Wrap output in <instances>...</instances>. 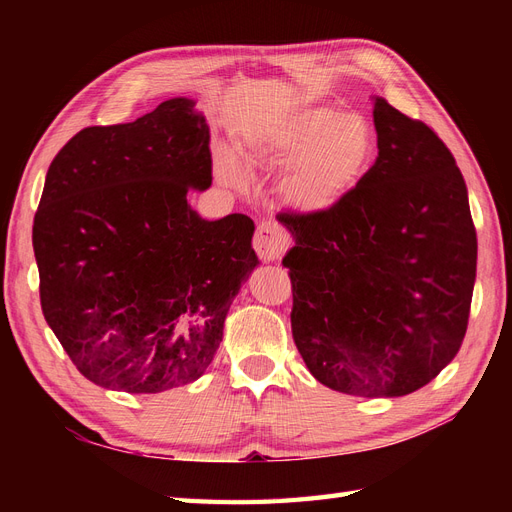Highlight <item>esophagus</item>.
<instances>
[{
	"label": "esophagus",
	"instance_id": "34e87169",
	"mask_svg": "<svg viewBox=\"0 0 512 512\" xmlns=\"http://www.w3.org/2000/svg\"><path fill=\"white\" fill-rule=\"evenodd\" d=\"M252 245L262 260L273 262V260H280L286 254V250L290 247V235L284 226H280L273 220H265L258 224Z\"/></svg>",
	"mask_w": 512,
	"mask_h": 512
}]
</instances>
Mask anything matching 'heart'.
<instances>
[{"label":"heart","instance_id":"obj_1","mask_svg":"<svg viewBox=\"0 0 512 512\" xmlns=\"http://www.w3.org/2000/svg\"><path fill=\"white\" fill-rule=\"evenodd\" d=\"M374 153V134L359 113H339L320 106L294 119L275 158L288 173L284 200L299 211H324L342 200L359 179Z\"/></svg>","mask_w":512,"mask_h":512}]
</instances>
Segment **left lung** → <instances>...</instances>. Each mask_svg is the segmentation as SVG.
<instances>
[{
	"mask_svg": "<svg viewBox=\"0 0 512 512\" xmlns=\"http://www.w3.org/2000/svg\"><path fill=\"white\" fill-rule=\"evenodd\" d=\"M378 158L324 211H280L294 237L292 339L333 391L401 397L455 359L468 329L476 228L466 181L427 123L376 98Z\"/></svg>",
	"mask_w": 512,
	"mask_h": 512,
	"instance_id": "obj_1",
	"label": "left lung"
}]
</instances>
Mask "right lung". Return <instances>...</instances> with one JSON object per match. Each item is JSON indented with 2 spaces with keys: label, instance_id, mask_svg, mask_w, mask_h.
Segmentation results:
<instances>
[{
  "label": "right lung",
  "instance_id": "1",
  "mask_svg": "<svg viewBox=\"0 0 512 512\" xmlns=\"http://www.w3.org/2000/svg\"><path fill=\"white\" fill-rule=\"evenodd\" d=\"M211 170L209 128L188 98L85 128L53 158L32 232L40 305L94 384L162 393L211 365L258 265L247 215L207 222L188 205Z\"/></svg>",
  "mask_w": 512,
  "mask_h": 512
}]
</instances>
